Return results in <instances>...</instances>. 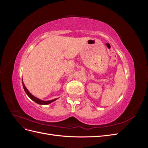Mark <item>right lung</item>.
<instances>
[{
	"label": "right lung",
	"instance_id": "add662e5",
	"mask_svg": "<svg viewBox=\"0 0 148 148\" xmlns=\"http://www.w3.org/2000/svg\"><path fill=\"white\" fill-rule=\"evenodd\" d=\"M22 82H23V80H22ZM23 88H24V90L25 91V92L26 93V95H27L28 96V97L30 98L31 99H32L33 101H34L35 102H36L37 104H41V105H47V104H51V103H52V102L56 101L58 98H56V99H52V100H50V101H42V100H41L38 99V98H37L36 97L34 96L33 95H31V94L29 92V91L28 90L27 88H26L25 84L23 83Z\"/></svg>",
	"mask_w": 148,
	"mask_h": 148
}]
</instances>
